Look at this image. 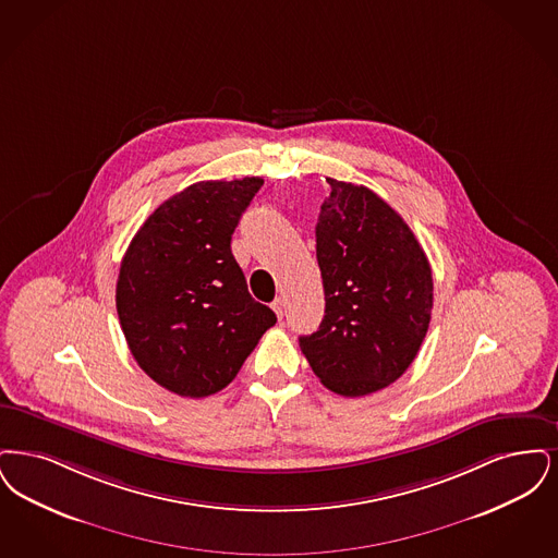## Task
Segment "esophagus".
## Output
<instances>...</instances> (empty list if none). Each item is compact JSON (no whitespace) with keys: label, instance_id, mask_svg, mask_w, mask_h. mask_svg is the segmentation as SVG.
I'll return each instance as SVG.
<instances>
[{"label":"esophagus","instance_id":"1","mask_svg":"<svg viewBox=\"0 0 558 558\" xmlns=\"http://www.w3.org/2000/svg\"><path fill=\"white\" fill-rule=\"evenodd\" d=\"M272 311H275V315L279 316V318H283V313H286V300H281V298H277L272 304Z\"/></svg>","mask_w":558,"mask_h":558}]
</instances>
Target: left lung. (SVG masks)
<instances>
[{
	"label": "left lung",
	"instance_id": "left-lung-1",
	"mask_svg": "<svg viewBox=\"0 0 558 558\" xmlns=\"http://www.w3.org/2000/svg\"><path fill=\"white\" fill-rule=\"evenodd\" d=\"M316 222L325 316L300 348L325 388L359 398L411 366L434 308L429 260L411 227L364 185L327 179Z\"/></svg>",
	"mask_w": 558,
	"mask_h": 558
}]
</instances>
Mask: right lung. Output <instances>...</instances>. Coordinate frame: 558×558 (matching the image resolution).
Listing matches in <instances>:
<instances>
[{"label":"right lung","mask_w":558,"mask_h":558,"mask_svg":"<svg viewBox=\"0 0 558 558\" xmlns=\"http://www.w3.org/2000/svg\"><path fill=\"white\" fill-rule=\"evenodd\" d=\"M260 177L199 181L162 202L122 256L117 311L137 364L183 398L227 388L275 313L256 302L231 235Z\"/></svg>","instance_id":"1"}]
</instances>
